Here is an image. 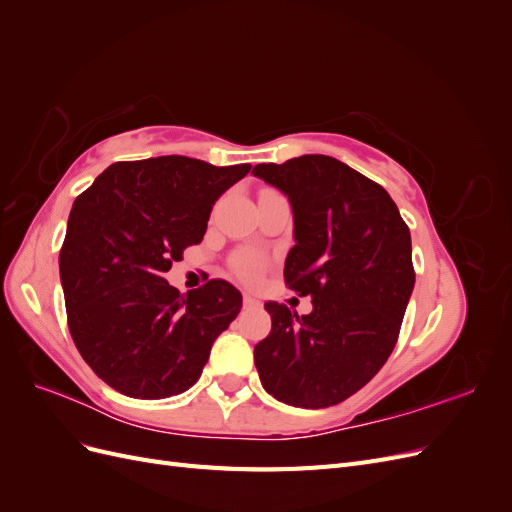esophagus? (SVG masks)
Segmentation results:
<instances>
[{
	"label": "esophagus",
	"instance_id": "1",
	"mask_svg": "<svg viewBox=\"0 0 512 512\" xmlns=\"http://www.w3.org/2000/svg\"><path fill=\"white\" fill-rule=\"evenodd\" d=\"M243 305L245 307H260V301L250 292H243Z\"/></svg>",
	"mask_w": 512,
	"mask_h": 512
}]
</instances>
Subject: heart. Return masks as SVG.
Returning <instances> with one entry per match:
<instances>
[{"label":"heart","mask_w":512,"mask_h":512,"mask_svg":"<svg viewBox=\"0 0 512 512\" xmlns=\"http://www.w3.org/2000/svg\"><path fill=\"white\" fill-rule=\"evenodd\" d=\"M232 267H235L239 277H243V280H247V282H252L262 273V267L265 265H262V258L258 254L243 252L235 258V262H232Z\"/></svg>","instance_id":"b5f03b06"}]
</instances>
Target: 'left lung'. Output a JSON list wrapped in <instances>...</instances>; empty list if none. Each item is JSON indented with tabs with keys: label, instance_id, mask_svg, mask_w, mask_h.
<instances>
[{
	"label": "left lung",
	"instance_id": "left-lung-1",
	"mask_svg": "<svg viewBox=\"0 0 512 512\" xmlns=\"http://www.w3.org/2000/svg\"><path fill=\"white\" fill-rule=\"evenodd\" d=\"M292 207L284 280L312 297L299 316L265 303L271 333L254 348L262 386L297 408H327L374 378L395 348L414 288L412 241L382 185L331 156L258 164Z\"/></svg>",
	"mask_w": 512,
	"mask_h": 512
}]
</instances>
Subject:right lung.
<instances>
[{
    "instance_id": "1",
    "label": "right lung",
    "mask_w": 512,
    "mask_h": 512,
    "mask_svg": "<svg viewBox=\"0 0 512 512\" xmlns=\"http://www.w3.org/2000/svg\"><path fill=\"white\" fill-rule=\"evenodd\" d=\"M250 170L185 156L115 162L74 200L59 252L68 327L115 391L162 399L203 374L241 292L211 280L181 294L164 273L203 241L215 200Z\"/></svg>"
}]
</instances>
